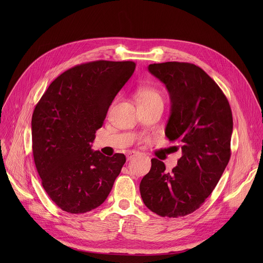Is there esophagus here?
<instances>
[{"label": "esophagus", "instance_id": "obj_1", "mask_svg": "<svg viewBox=\"0 0 263 263\" xmlns=\"http://www.w3.org/2000/svg\"><path fill=\"white\" fill-rule=\"evenodd\" d=\"M139 154V152H136V151H128L126 156H127V159L128 160H131L132 158H134L135 156H137Z\"/></svg>", "mask_w": 263, "mask_h": 263}]
</instances>
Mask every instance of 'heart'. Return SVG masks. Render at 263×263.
I'll return each mask as SVG.
<instances>
[{"label": "heart", "instance_id": "obj_1", "mask_svg": "<svg viewBox=\"0 0 263 263\" xmlns=\"http://www.w3.org/2000/svg\"><path fill=\"white\" fill-rule=\"evenodd\" d=\"M137 99L138 103H146V102H153V101H160L162 102V96L160 92L154 88L149 87H141L137 90Z\"/></svg>", "mask_w": 263, "mask_h": 263}]
</instances>
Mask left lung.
<instances>
[{
    "label": "left lung",
    "instance_id": "8db88e82",
    "mask_svg": "<svg viewBox=\"0 0 263 263\" xmlns=\"http://www.w3.org/2000/svg\"><path fill=\"white\" fill-rule=\"evenodd\" d=\"M147 69L170 93L165 135L181 143L182 157L171 173L153 158L140 182V196L160 216H185L210 196L230 160L232 111L218 85L193 63H154Z\"/></svg>",
    "mask_w": 263,
    "mask_h": 263
}]
</instances>
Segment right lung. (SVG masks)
Listing matches in <instances>:
<instances>
[{
	"label": "right lung",
	"mask_w": 263,
	"mask_h": 263,
	"mask_svg": "<svg viewBox=\"0 0 263 263\" xmlns=\"http://www.w3.org/2000/svg\"><path fill=\"white\" fill-rule=\"evenodd\" d=\"M133 61L98 60L73 66L48 87L32 116L36 170L51 200L68 213H85L107 199L126 162L92 151L96 131L130 79Z\"/></svg>",
	"instance_id": "1"
}]
</instances>
